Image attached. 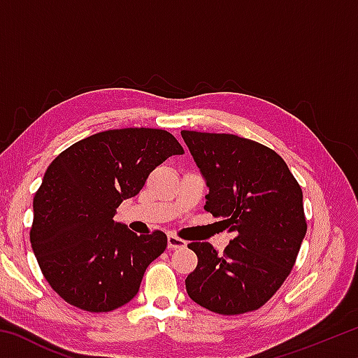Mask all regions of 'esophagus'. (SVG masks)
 Masks as SVG:
<instances>
[{
  "instance_id": "1",
  "label": "esophagus",
  "mask_w": 358,
  "mask_h": 358,
  "mask_svg": "<svg viewBox=\"0 0 358 358\" xmlns=\"http://www.w3.org/2000/svg\"><path fill=\"white\" fill-rule=\"evenodd\" d=\"M167 246L171 248V250H178V248H185L186 246V241L183 238L177 237V235L171 234L167 237Z\"/></svg>"
}]
</instances>
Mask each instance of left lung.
Masks as SVG:
<instances>
[{
	"mask_svg": "<svg viewBox=\"0 0 358 358\" xmlns=\"http://www.w3.org/2000/svg\"><path fill=\"white\" fill-rule=\"evenodd\" d=\"M210 192L205 210L235 234L222 254L192 241L197 266L186 292L207 310L235 316L264 306L286 281L306 235L303 192L282 157L234 134L181 131Z\"/></svg>",
	"mask_w": 358,
	"mask_h": 358,
	"instance_id": "obj_1",
	"label": "left lung"
}]
</instances>
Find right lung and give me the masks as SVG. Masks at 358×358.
<instances>
[{"label": "right lung", "instance_id": "1", "mask_svg": "<svg viewBox=\"0 0 358 358\" xmlns=\"http://www.w3.org/2000/svg\"><path fill=\"white\" fill-rule=\"evenodd\" d=\"M183 153L164 129L124 128L78 141L52 161L33 199L29 241L42 275L64 301L107 313L134 299L167 237L161 230L137 235L113 216L157 166Z\"/></svg>", "mask_w": 358, "mask_h": 358}]
</instances>
